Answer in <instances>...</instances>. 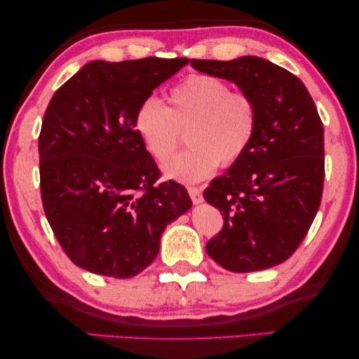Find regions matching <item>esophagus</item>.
<instances>
[{"instance_id": "34e87169", "label": "esophagus", "mask_w": 359, "mask_h": 359, "mask_svg": "<svg viewBox=\"0 0 359 359\" xmlns=\"http://www.w3.org/2000/svg\"><path fill=\"white\" fill-rule=\"evenodd\" d=\"M188 193H189L191 199H193L194 204H201V203H203V193H201L199 188H194V186H189Z\"/></svg>"}]
</instances>
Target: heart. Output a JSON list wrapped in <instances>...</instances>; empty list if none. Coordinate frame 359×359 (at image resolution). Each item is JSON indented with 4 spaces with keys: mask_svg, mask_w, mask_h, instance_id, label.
Segmentation results:
<instances>
[{
    "mask_svg": "<svg viewBox=\"0 0 359 359\" xmlns=\"http://www.w3.org/2000/svg\"><path fill=\"white\" fill-rule=\"evenodd\" d=\"M170 107L147 97L134 116V130L156 161L168 160L188 130L189 149L163 165L166 178L196 183L212 175L219 165L242 158L258 130L257 102L247 93L232 91L212 75H193L171 88Z\"/></svg>",
    "mask_w": 359,
    "mask_h": 359,
    "instance_id": "obj_1",
    "label": "heart"
}]
</instances>
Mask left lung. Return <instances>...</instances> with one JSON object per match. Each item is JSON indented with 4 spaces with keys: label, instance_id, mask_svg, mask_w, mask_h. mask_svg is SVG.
I'll return each mask as SVG.
<instances>
[{
    "label": "left lung",
    "instance_id": "left-lung-1",
    "mask_svg": "<svg viewBox=\"0 0 359 359\" xmlns=\"http://www.w3.org/2000/svg\"><path fill=\"white\" fill-rule=\"evenodd\" d=\"M194 70L235 83L257 102L258 130L242 158L204 191L224 215L205 245L233 273L286 262L316 219L323 189V126L304 83L259 57L191 60Z\"/></svg>",
    "mask_w": 359,
    "mask_h": 359
}]
</instances>
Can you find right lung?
Here are the masks:
<instances>
[{"label": "right lung", "mask_w": 359, "mask_h": 359, "mask_svg": "<svg viewBox=\"0 0 359 359\" xmlns=\"http://www.w3.org/2000/svg\"><path fill=\"white\" fill-rule=\"evenodd\" d=\"M188 58L86 63L52 96L39 135L47 220L76 266L132 278L151 264L188 191L160 171L134 130L139 104Z\"/></svg>", "instance_id": "right-lung-1"}]
</instances>
